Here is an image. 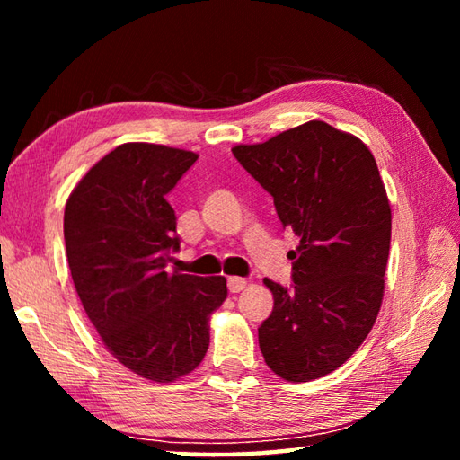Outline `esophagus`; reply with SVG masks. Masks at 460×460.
<instances>
[{
    "label": "esophagus",
    "instance_id": "esophagus-1",
    "mask_svg": "<svg viewBox=\"0 0 460 460\" xmlns=\"http://www.w3.org/2000/svg\"><path fill=\"white\" fill-rule=\"evenodd\" d=\"M227 287H229V292H233V295H235V292L245 290L247 280L241 279V277H229L227 279Z\"/></svg>",
    "mask_w": 460,
    "mask_h": 460
}]
</instances>
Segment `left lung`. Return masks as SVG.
<instances>
[{
	"label": "left lung",
	"mask_w": 460,
	"mask_h": 460,
	"mask_svg": "<svg viewBox=\"0 0 460 460\" xmlns=\"http://www.w3.org/2000/svg\"><path fill=\"white\" fill-rule=\"evenodd\" d=\"M231 152L300 237L292 288L265 279L275 306L259 328L262 358L287 381L318 379L361 346L384 300L392 208L377 164L322 120Z\"/></svg>",
	"instance_id": "8db88e82"
}]
</instances>
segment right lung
Returning <instances> with one entry per match:
<instances>
[{
  "label": "right lung",
  "mask_w": 460,
  "mask_h": 460,
  "mask_svg": "<svg viewBox=\"0 0 460 460\" xmlns=\"http://www.w3.org/2000/svg\"><path fill=\"white\" fill-rule=\"evenodd\" d=\"M198 154L128 142L106 154L65 205L68 269L106 349L134 374L170 384L201 364L225 277L165 267L180 249L168 193Z\"/></svg>",
  "instance_id": "add662e5"
}]
</instances>
